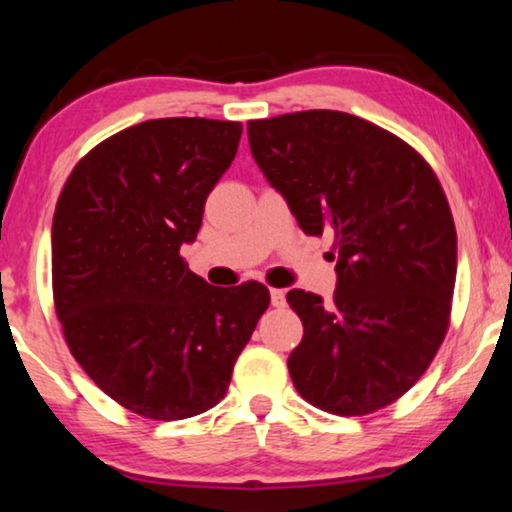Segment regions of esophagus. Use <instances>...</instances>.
Instances as JSON below:
<instances>
[{
	"mask_svg": "<svg viewBox=\"0 0 512 512\" xmlns=\"http://www.w3.org/2000/svg\"><path fill=\"white\" fill-rule=\"evenodd\" d=\"M270 300L275 307H284L286 305V293L282 289H270Z\"/></svg>",
	"mask_w": 512,
	"mask_h": 512,
	"instance_id": "34e87169",
	"label": "esophagus"
}]
</instances>
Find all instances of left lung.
<instances>
[{
    "instance_id": "obj_1",
    "label": "left lung",
    "mask_w": 512,
    "mask_h": 512,
    "mask_svg": "<svg viewBox=\"0 0 512 512\" xmlns=\"http://www.w3.org/2000/svg\"><path fill=\"white\" fill-rule=\"evenodd\" d=\"M251 156L307 235L333 233L331 303L293 289V387L342 417L401 398L450 326L457 230L431 165L359 116L310 109L249 121Z\"/></svg>"
}]
</instances>
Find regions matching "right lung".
Instances as JSON below:
<instances>
[{"mask_svg":"<svg viewBox=\"0 0 512 512\" xmlns=\"http://www.w3.org/2000/svg\"><path fill=\"white\" fill-rule=\"evenodd\" d=\"M242 123L156 118L86 153L53 214V300L69 352L146 419H186L226 396L268 286L207 284L181 244L233 163Z\"/></svg>","mask_w":512,"mask_h":512,"instance_id":"1","label":"right lung"}]
</instances>
